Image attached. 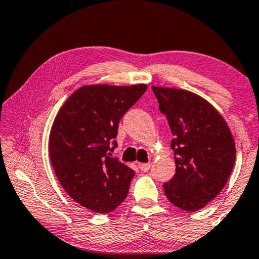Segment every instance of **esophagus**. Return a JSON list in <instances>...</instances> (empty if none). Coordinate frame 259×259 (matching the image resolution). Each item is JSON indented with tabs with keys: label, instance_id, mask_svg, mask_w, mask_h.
Here are the masks:
<instances>
[{
	"label": "esophagus",
	"instance_id": "34e87169",
	"mask_svg": "<svg viewBox=\"0 0 259 259\" xmlns=\"http://www.w3.org/2000/svg\"><path fill=\"white\" fill-rule=\"evenodd\" d=\"M138 167H140L142 172H148L151 168V163H140L138 164Z\"/></svg>",
	"mask_w": 259,
	"mask_h": 259
}]
</instances>
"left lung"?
<instances>
[{"instance_id": "8db88e82", "label": "left lung", "mask_w": 259, "mask_h": 259, "mask_svg": "<svg viewBox=\"0 0 259 259\" xmlns=\"http://www.w3.org/2000/svg\"><path fill=\"white\" fill-rule=\"evenodd\" d=\"M173 140L176 173L164 183L173 206L187 211L201 209L228 181L236 149L231 133L218 110L191 92L152 87Z\"/></svg>"}]
</instances>
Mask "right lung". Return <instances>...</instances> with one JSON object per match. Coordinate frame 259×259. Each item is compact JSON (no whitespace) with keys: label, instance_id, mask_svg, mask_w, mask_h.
Returning a JSON list of instances; mask_svg holds the SVG:
<instances>
[{"label":"right lung","instance_id":"add662e5","mask_svg":"<svg viewBox=\"0 0 259 259\" xmlns=\"http://www.w3.org/2000/svg\"><path fill=\"white\" fill-rule=\"evenodd\" d=\"M146 84H94L75 91L53 122L49 152L67 194L96 213H110L124 201L135 171L111 156L118 123Z\"/></svg>","mask_w":259,"mask_h":259}]
</instances>
